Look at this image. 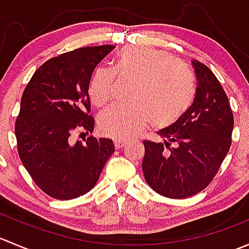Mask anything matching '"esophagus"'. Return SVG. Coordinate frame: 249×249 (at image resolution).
Here are the masks:
<instances>
[{
	"mask_svg": "<svg viewBox=\"0 0 249 249\" xmlns=\"http://www.w3.org/2000/svg\"><path fill=\"white\" fill-rule=\"evenodd\" d=\"M125 143H126V141L125 140H120V139H115L114 140V145L117 149H120V148H123L125 145Z\"/></svg>",
	"mask_w": 249,
	"mask_h": 249,
	"instance_id": "esophagus-1",
	"label": "esophagus"
}]
</instances>
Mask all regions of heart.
Returning <instances> with one entry per match:
<instances>
[{
    "mask_svg": "<svg viewBox=\"0 0 249 249\" xmlns=\"http://www.w3.org/2000/svg\"><path fill=\"white\" fill-rule=\"evenodd\" d=\"M118 78H134L132 104L113 105L99 115L106 136L131 139L148 123L157 129L175 124L189 109L195 95L194 77L187 64L153 47H125L118 53L113 71L97 67L90 77V100L97 107L110 101Z\"/></svg>",
    "mask_w": 249,
    "mask_h": 249,
    "instance_id": "obj_1",
    "label": "heart"
}]
</instances>
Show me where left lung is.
<instances>
[{
    "instance_id": "left-lung-1",
    "label": "left lung",
    "mask_w": 249,
    "mask_h": 249,
    "mask_svg": "<svg viewBox=\"0 0 249 249\" xmlns=\"http://www.w3.org/2000/svg\"><path fill=\"white\" fill-rule=\"evenodd\" d=\"M196 94L189 109L171 126L158 131L164 142L143 141L145 182L158 194L185 199L205 189L231 145L233 115L219 80L193 60Z\"/></svg>"
}]
</instances>
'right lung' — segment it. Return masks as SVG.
Segmentation results:
<instances>
[{
	"instance_id": "right-lung-1",
	"label": "right lung",
	"mask_w": 249,
	"mask_h": 249,
	"mask_svg": "<svg viewBox=\"0 0 249 249\" xmlns=\"http://www.w3.org/2000/svg\"><path fill=\"white\" fill-rule=\"evenodd\" d=\"M114 46L78 48L44 62L27 83L16 120L20 160L34 182L50 197L71 200L95 187L114 152L112 140L92 132L88 94L96 65Z\"/></svg>"
}]
</instances>
